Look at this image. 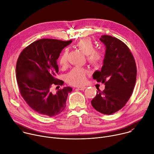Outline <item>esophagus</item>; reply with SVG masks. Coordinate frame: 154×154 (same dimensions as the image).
Segmentation results:
<instances>
[{"mask_svg":"<svg viewBox=\"0 0 154 154\" xmlns=\"http://www.w3.org/2000/svg\"><path fill=\"white\" fill-rule=\"evenodd\" d=\"M85 88H86V87H85V86H79V87H78V88H77V89H78V90H82V91H83V90H85Z\"/></svg>","mask_w":154,"mask_h":154,"instance_id":"esophagus-1","label":"esophagus"}]
</instances>
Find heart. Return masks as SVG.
Returning a JSON list of instances; mask_svg holds the SVG:
<instances>
[{"label":"heart","mask_w":154,"mask_h":154,"mask_svg":"<svg viewBox=\"0 0 154 154\" xmlns=\"http://www.w3.org/2000/svg\"><path fill=\"white\" fill-rule=\"evenodd\" d=\"M76 47L85 55H86L87 60L93 66L100 65L103 60L104 54L102 52L94 50L95 48L91 40L89 38H83L79 41L76 44ZM68 51L65 49L61 54L59 58V63L62 66L67 64ZM88 72L82 68H74L67 75L68 82L74 86H80L84 84Z\"/></svg>","instance_id":"heart-1"}]
</instances>
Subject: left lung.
<instances>
[{
  "mask_svg": "<svg viewBox=\"0 0 154 154\" xmlns=\"http://www.w3.org/2000/svg\"><path fill=\"white\" fill-rule=\"evenodd\" d=\"M105 46L101 71H96L93 77L105 83V89L98 90L91 105L104 115H112L121 109L132 93L137 79V66L133 55L119 39L102 35L99 39Z\"/></svg>",
  "mask_w": 154,
  "mask_h": 154,
  "instance_id": "obj_1",
  "label": "left lung"
}]
</instances>
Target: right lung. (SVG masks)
Masks as SVG:
<instances>
[{
	"label": "right lung",
	"instance_id": "add662e5",
	"mask_svg": "<svg viewBox=\"0 0 154 154\" xmlns=\"http://www.w3.org/2000/svg\"><path fill=\"white\" fill-rule=\"evenodd\" d=\"M72 42L54 39L37 40L20 53L16 67V80L21 96L38 113L53 117L61 113L66 106L71 87L52 92V85H62L56 78L57 60L61 51Z\"/></svg>",
	"mask_w": 154,
	"mask_h": 154
}]
</instances>
